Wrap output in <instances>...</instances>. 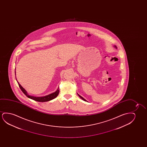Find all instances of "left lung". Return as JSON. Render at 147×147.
Listing matches in <instances>:
<instances>
[{"mask_svg": "<svg viewBox=\"0 0 147 147\" xmlns=\"http://www.w3.org/2000/svg\"><path fill=\"white\" fill-rule=\"evenodd\" d=\"M115 48H117V47L115 46ZM77 94L82 99V100H83L85 101H87L86 100V99H85L84 98H83V97H82L81 96H80V95L78 94V93H77Z\"/></svg>", "mask_w": 147, "mask_h": 147, "instance_id": "obj_1", "label": "left lung"}]
</instances>
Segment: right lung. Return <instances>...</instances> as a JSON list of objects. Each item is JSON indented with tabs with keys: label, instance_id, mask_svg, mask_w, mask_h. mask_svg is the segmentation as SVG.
Here are the masks:
<instances>
[{
	"label": "right lung",
	"instance_id": "add662e5",
	"mask_svg": "<svg viewBox=\"0 0 147 147\" xmlns=\"http://www.w3.org/2000/svg\"><path fill=\"white\" fill-rule=\"evenodd\" d=\"M15 75H16V71H15ZM16 81L18 82V85H19V87L21 89V90L22 91V92L24 93V94L26 95V96L28 97L29 98L32 99L36 101H38V102H47V101L51 100L55 98L56 97H57V96L58 95L59 93V88H58L54 92L51 93L50 94L47 95L46 96L40 97L34 96H32V95L28 94V93L26 92V90L21 86V85L19 83L17 80H16Z\"/></svg>",
	"mask_w": 147,
	"mask_h": 147
}]
</instances>
